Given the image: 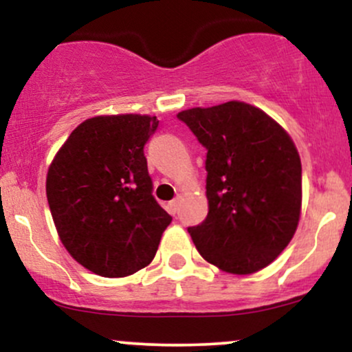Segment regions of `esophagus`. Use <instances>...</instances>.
<instances>
[{"instance_id":"esophagus-1","label":"esophagus","mask_w":352,"mask_h":352,"mask_svg":"<svg viewBox=\"0 0 352 352\" xmlns=\"http://www.w3.org/2000/svg\"><path fill=\"white\" fill-rule=\"evenodd\" d=\"M180 201H182V199L180 197H177V199H173L170 204H168V207H170V212L173 213V215H175L177 212H179V208H180Z\"/></svg>"}]
</instances>
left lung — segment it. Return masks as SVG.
I'll return each instance as SVG.
<instances>
[{
	"instance_id": "1",
	"label": "left lung",
	"mask_w": 352,
	"mask_h": 352,
	"mask_svg": "<svg viewBox=\"0 0 352 352\" xmlns=\"http://www.w3.org/2000/svg\"><path fill=\"white\" fill-rule=\"evenodd\" d=\"M177 117L207 148L208 215L188 228L193 243L223 272H260L288 246L300 221L301 160L292 137L240 100Z\"/></svg>"
}]
</instances>
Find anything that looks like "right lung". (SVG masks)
<instances>
[{"label":"right lung","instance_id":"1","mask_svg":"<svg viewBox=\"0 0 352 352\" xmlns=\"http://www.w3.org/2000/svg\"><path fill=\"white\" fill-rule=\"evenodd\" d=\"M157 117L98 116L79 124L52 159L46 195L64 248L106 278L147 266L172 217L152 195L144 145Z\"/></svg>","mask_w":352,"mask_h":352}]
</instances>
